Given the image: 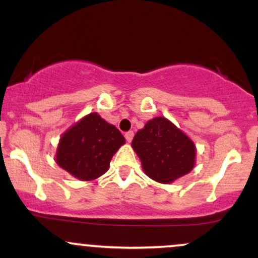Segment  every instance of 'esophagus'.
I'll use <instances>...</instances> for the list:
<instances>
[{"instance_id":"esophagus-1","label":"esophagus","mask_w":258,"mask_h":258,"mask_svg":"<svg viewBox=\"0 0 258 258\" xmlns=\"http://www.w3.org/2000/svg\"><path fill=\"white\" fill-rule=\"evenodd\" d=\"M125 138H126V141L130 143V142H131L132 139H133V131L126 132V133H125Z\"/></svg>"}]
</instances>
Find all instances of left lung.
<instances>
[{"instance_id": "1", "label": "left lung", "mask_w": 258, "mask_h": 258, "mask_svg": "<svg viewBox=\"0 0 258 258\" xmlns=\"http://www.w3.org/2000/svg\"><path fill=\"white\" fill-rule=\"evenodd\" d=\"M131 146L144 173L155 182L170 184L194 168V142L164 116L148 121L136 133Z\"/></svg>"}]
</instances>
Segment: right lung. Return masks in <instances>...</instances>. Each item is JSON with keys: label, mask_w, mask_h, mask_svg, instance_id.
Returning a JSON list of instances; mask_svg holds the SVG:
<instances>
[{"label": "right lung", "mask_w": 258, "mask_h": 258, "mask_svg": "<svg viewBox=\"0 0 258 258\" xmlns=\"http://www.w3.org/2000/svg\"><path fill=\"white\" fill-rule=\"evenodd\" d=\"M125 143L116 127L98 112H91L61 135L55 162L73 177L88 182L109 170L111 158Z\"/></svg>", "instance_id": "right-lung-1"}]
</instances>
